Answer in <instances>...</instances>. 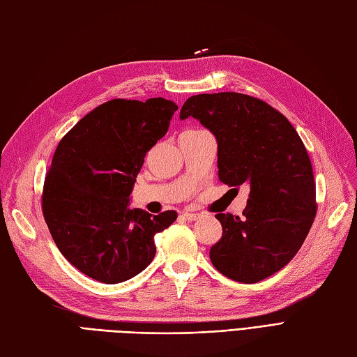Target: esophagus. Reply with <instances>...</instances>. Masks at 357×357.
<instances>
[{
    "label": "esophagus",
    "instance_id": "34e87169",
    "mask_svg": "<svg viewBox=\"0 0 357 357\" xmlns=\"http://www.w3.org/2000/svg\"><path fill=\"white\" fill-rule=\"evenodd\" d=\"M181 216H183V218H185V220H188V221H197V220L199 218V215H198V213H195V212H189V211H186V212L181 213Z\"/></svg>",
    "mask_w": 357,
    "mask_h": 357
}]
</instances>
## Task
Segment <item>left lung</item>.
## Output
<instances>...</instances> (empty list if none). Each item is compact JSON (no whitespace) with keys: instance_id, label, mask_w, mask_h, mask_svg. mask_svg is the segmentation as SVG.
Returning <instances> with one entry per match:
<instances>
[{"instance_id":"1","label":"left lung","mask_w":357,"mask_h":357,"mask_svg":"<svg viewBox=\"0 0 357 357\" xmlns=\"http://www.w3.org/2000/svg\"><path fill=\"white\" fill-rule=\"evenodd\" d=\"M189 116L215 135L222 183L250 188L241 218L215 215L222 238L211 248L212 264L234 282L257 283L291 262L317 215L306 146L279 110L250 95H194L180 110Z\"/></svg>"}]
</instances>
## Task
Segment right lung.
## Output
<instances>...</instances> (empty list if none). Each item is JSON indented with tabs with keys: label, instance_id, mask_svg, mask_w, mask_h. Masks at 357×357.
Instances as JSON below:
<instances>
[{
	"label": "right lung",
	"instance_id": "add662e5",
	"mask_svg": "<svg viewBox=\"0 0 357 357\" xmlns=\"http://www.w3.org/2000/svg\"><path fill=\"white\" fill-rule=\"evenodd\" d=\"M178 107L165 98L110 100L59 142L42 192V212L57 248L78 271L115 284L137 275L155 255L154 234L177 212L130 208L144 158L168 132Z\"/></svg>",
	"mask_w": 357,
	"mask_h": 357
}]
</instances>
